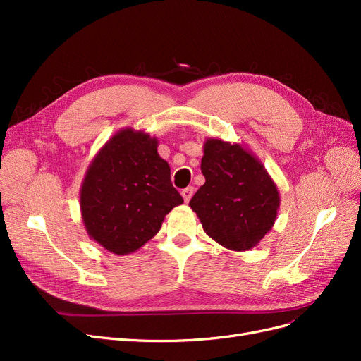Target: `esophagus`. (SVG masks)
<instances>
[{
	"label": "esophagus",
	"instance_id": "obj_1",
	"mask_svg": "<svg viewBox=\"0 0 361 361\" xmlns=\"http://www.w3.org/2000/svg\"><path fill=\"white\" fill-rule=\"evenodd\" d=\"M192 194H194V187H187V188L182 190V197H183L185 203H188L191 200Z\"/></svg>",
	"mask_w": 361,
	"mask_h": 361
}]
</instances>
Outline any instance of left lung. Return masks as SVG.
Instances as JSON below:
<instances>
[{"instance_id":"8db88e82","label":"left lung","mask_w":361,"mask_h":361,"mask_svg":"<svg viewBox=\"0 0 361 361\" xmlns=\"http://www.w3.org/2000/svg\"><path fill=\"white\" fill-rule=\"evenodd\" d=\"M204 185L190 202L204 232L226 248L259 244L276 221L280 197L260 161L243 146L209 138L202 158Z\"/></svg>"}]
</instances>
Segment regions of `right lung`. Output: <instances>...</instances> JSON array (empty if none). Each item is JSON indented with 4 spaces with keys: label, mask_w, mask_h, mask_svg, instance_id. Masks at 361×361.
<instances>
[{
    "label": "right lung",
    "mask_w": 361,
    "mask_h": 361,
    "mask_svg": "<svg viewBox=\"0 0 361 361\" xmlns=\"http://www.w3.org/2000/svg\"><path fill=\"white\" fill-rule=\"evenodd\" d=\"M158 141L130 128L120 130L90 164L81 188L87 233L114 255L145 245L183 199L173 187Z\"/></svg>",
    "instance_id": "right-lung-1"
}]
</instances>
